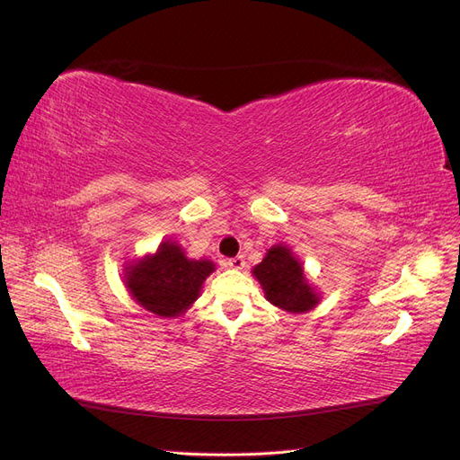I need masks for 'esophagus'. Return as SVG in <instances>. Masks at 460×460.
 Wrapping results in <instances>:
<instances>
[{
	"mask_svg": "<svg viewBox=\"0 0 460 460\" xmlns=\"http://www.w3.org/2000/svg\"><path fill=\"white\" fill-rule=\"evenodd\" d=\"M226 264L230 269H235V270H242L243 267H245V259L242 257V255H238V257H234V259H228L226 261Z\"/></svg>",
	"mask_w": 460,
	"mask_h": 460,
	"instance_id": "1",
	"label": "esophagus"
}]
</instances>
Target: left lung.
<instances>
[{
	"mask_svg": "<svg viewBox=\"0 0 460 460\" xmlns=\"http://www.w3.org/2000/svg\"><path fill=\"white\" fill-rule=\"evenodd\" d=\"M253 274L262 286L264 297L278 309L305 313L318 303L316 291L305 278L301 262L286 245L270 247L267 257L253 269Z\"/></svg>",
	"mask_w": 460,
	"mask_h": 460,
	"instance_id": "1",
	"label": "left lung"
}]
</instances>
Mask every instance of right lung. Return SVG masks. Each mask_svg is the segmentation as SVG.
Instances as JSON below:
<instances>
[{"instance_id":"add662e5","label":"right lung","mask_w":460,"mask_h":460,"mask_svg":"<svg viewBox=\"0 0 460 460\" xmlns=\"http://www.w3.org/2000/svg\"><path fill=\"white\" fill-rule=\"evenodd\" d=\"M211 261L188 259L176 242L166 240L153 255L130 264L127 288L144 309L159 316H180L199 297Z\"/></svg>"}]
</instances>
